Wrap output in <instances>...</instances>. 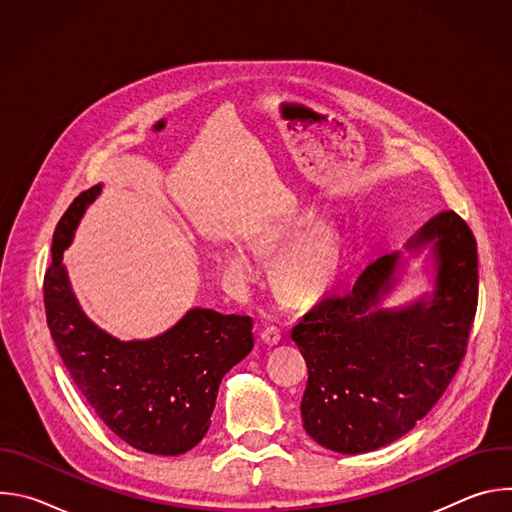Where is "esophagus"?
<instances>
[{
  "mask_svg": "<svg viewBox=\"0 0 512 512\" xmlns=\"http://www.w3.org/2000/svg\"><path fill=\"white\" fill-rule=\"evenodd\" d=\"M261 340H263L267 346H275V344H279V340H281V332H279V328H275V326L265 328V330L261 332Z\"/></svg>",
  "mask_w": 512,
  "mask_h": 512,
  "instance_id": "esophagus-1",
  "label": "esophagus"
}]
</instances>
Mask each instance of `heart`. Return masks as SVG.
I'll return each mask as SVG.
<instances>
[{
  "instance_id": "obj_1",
  "label": "heart",
  "mask_w": 512,
  "mask_h": 512,
  "mask_svg": "<svg viewBox=\"0 0 512 512\" xmlns=\"http://www.w3.org/2000/svg\"><path fill=\"white\" fill-rule=\"evenodd\" d=\"M316 225V214L304 212L298 221L277 229L267 239V249L287 253L277 267V283L283 294L298 304H310L322 298L336 279L342 245L340 235L330 227H320L308 233ZM301 241L298 242L297 239ZM227 267L237 279H251L255 275V257L243 245H235L227 251Z\"/></svg>"
}]
</instances>
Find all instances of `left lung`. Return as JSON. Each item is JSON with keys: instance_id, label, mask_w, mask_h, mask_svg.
Masks as SVG:
<instances>
[{"instance_id": "1", "label": "left lung", "mask_w": 512, "mask_h": 512, "mask_svg": "<svg viewBox=\"0 0 512 512\" xmlns=\"http://www.w3.org/2000/svg\"><path fill=\"white\" fill-rule=\"evenodd\" d=\"M435 291L429 302L379 308L401 253L369 263L352 289L324 296L291 330L308 367L304 429L340 454L383 448L423 419L460 369L478 306V249L460 214H435L407 243L429 245Z\"/></svg>"}]
</instances>
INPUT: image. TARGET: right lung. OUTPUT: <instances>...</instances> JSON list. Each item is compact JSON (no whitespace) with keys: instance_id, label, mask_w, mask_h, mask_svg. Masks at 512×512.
Instances as JSON below:
<instances>
[{"instance_id":"obj_1","label":"right lung","mask_w":512,"mask_h":512,"mask_svg":"<svg viewBox=\"0 0 512 512\" xmlns=\"http://www.w3.org/2000/svg\"><path fill=\"white\" fill-rule=\"evenodd\" d=\"M101 186L81 192L52 237L44 308L64 367L101 421L135 450L180 456L208 431L218 385L253 348L249 316L194 308L152 340L119 342L97 328L72 294L62 251Z\"/></svg>"}]
</instances>
